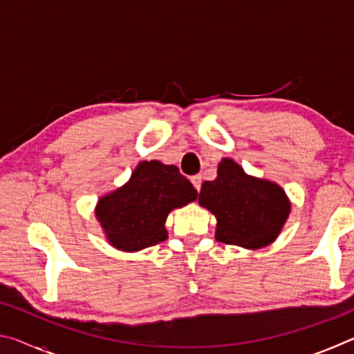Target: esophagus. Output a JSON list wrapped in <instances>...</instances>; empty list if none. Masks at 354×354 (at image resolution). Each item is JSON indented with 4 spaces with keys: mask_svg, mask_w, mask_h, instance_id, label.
<instances>
[{
    "mask_svg": "<svg viewBox=\"0 0 354 354\" xmlns=\"http://www.w3.org/2000/svg\"><path fill=\"white\" fill-rule=\"evenodd\" d=\"M190 181H192V184H194V187L200 192V189H201V183H203V178H201V175H195V176H192V178H190Z\"/></svg>",
    "mask_w": 354,
    "mask_h": 354,
    "instance_id": "obj_1",
    "label": "esophagus"
}]
</instances>
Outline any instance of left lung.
Segmentation results:
<instances>
[{"label": "left lung", "instance_id": "1", "mask_svg": "<svg viewBox=\"0 0 354 354\" xmlns=\"http://www.w3.org/2000/svg\"><path fill=\"white\" fill-rule=\"evenodd\" d=\"M198 203L217 218L218 242L248 250L270 245L290 214L278 184L247 175L230 158L221 159L214 181L203 183Z\"/></svg>", "mask_w": 354, "mask_h": 354}]
</instances>
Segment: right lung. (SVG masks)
Listing matches in <instances>:
<instances>
[{
    "instance_id": "1",
    "label": "right lung",
    "mask_w": 354,
    "mask_h": 354,
    "mask_svg": "<svg viewBox=\"0 0 354 354\" xmlns=\"http://www.w3.org/2000/svg\"><path fill=\"white\" fill-rule=\"evenodd\" d=\"M196 196L198 192L176 165L143 160L127 184L101 196L95 215L112 247L131 253L164 242L169 214Z\"/></svg>"
}]
</instances>
